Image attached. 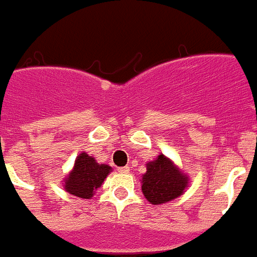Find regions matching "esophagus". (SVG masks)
<instances>
[{"label": "esophagus", "instance_id": "1", "mask_svg": "<svg viewBox=\"0 0 257 257\" xmlns=\"http://www.w3.org/2000/svg\"><path fill=\"white\" fill-rule=\"evenodd\" d=\"M117 171L121 172V174H127V172L130 171V167H127V166L126 167H119L117 168Z\"/></svg>", "mask_w": 257, "mask_h": 257}]
</instances>
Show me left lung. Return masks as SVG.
<instances>
[{
	"label": "left lung",
	"instance_id": "obj_1",
	"mask_svg": "<svg viewBox=\"0 0 257 257\" xmlns=\"http://www.w3.org/2000/svg\"><path fill=\"white\" fill-rule=\"evenodd\" d=\"M147 170L142 177V193L155 205L179 197L188 186V178L163 155L148 163Z\"/></svg>",
	"mask_w": 257,
	"mask_h": 257
}]
</instances>
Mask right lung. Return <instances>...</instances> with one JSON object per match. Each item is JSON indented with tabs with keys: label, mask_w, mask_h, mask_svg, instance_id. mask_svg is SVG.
Segmentation results:
<instances>
[{
	"label": "right lung",
	"mask_w": 257,
	"mask_h": 257,
	"mask_svg": "<svg viewBox=\"0 0 257 257\" xmlns=\"http://www.w3.org/2000/svg\"><path fill=\"white\" fill-rule=\"evenodd\" d=\"M109 171V166L98 164L91 156L80 153L75 160L74 170L65 179V190L76 197H93L94 190L102 185Z\"/></svg>",
	"instance_id": "obj_1"
}]
</instances>
